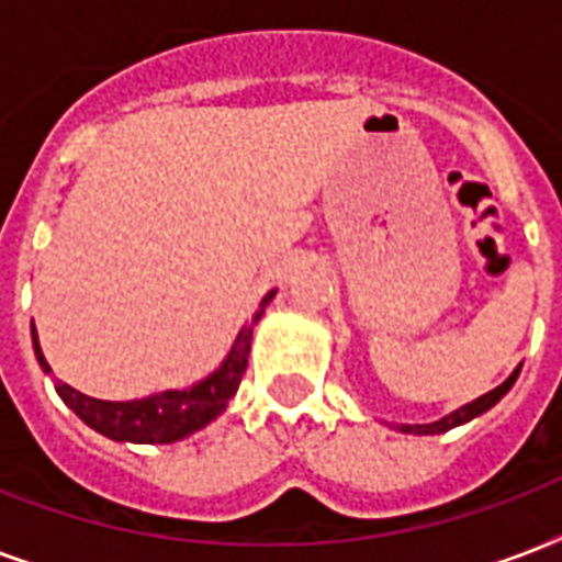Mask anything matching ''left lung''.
I'll return each instance as SVG.
<instances>
[{"instance_id": "obj_1", "label": "left lung", "mask_w": 562, "mask_h": 562, "mask_svg": "<svg viewBox=\"0 0 562 562\" xmlns=\"http://www.w3.org/2000/svg\"><path fill=\"white\" fill-rule=\"evenodd\" d=\"M519 370H522V368H516L514 373L507 375V382L498 384L496 391L484 393V396H479V400H472L470 405H463V408L452 411L449 417L437 419V423H428V426H402V431H414V435H440V431H449V428L461 426V423H470L472 417H479V414H484L487 408H493V405H496V402L502 400V396H505L510 387H514Z\"/></svg>"}]
</instances>
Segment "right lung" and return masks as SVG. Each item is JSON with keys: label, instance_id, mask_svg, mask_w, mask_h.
I'll use <instances>...</instances> for the list:
<instances>
[{"label": "right lung", "instance_id": "right-lung-1", "mask_svg": "<svg viewBox=\"0 0 562 562\" xmlns=\"http://www.w3.org/2000/svg\"><path fill=\"white\" fill-rule=\"evenodd\" d=\"M273 291L262 300V306L254 315V321L238 333L233 350L224 359L218 370L206 375L203 382L192 384L187 391H162L154 393L148 400H131V402H108L92 400L87 393H78L69 384L57 382V393L78 417L92 426L101 435L113 437V440H131V443H175L180 437L192 435L203 428L210 419H215L221 411L227 408L229 396L238 391V382L245 375L247 356H250V338H254V324L262 317L265 306L271 303ZM31 338H34V352H37L40 368H48L40 350L37 329L31 326Z\"/></svg>", "mask_w": 562, "mask_h": 562}]
</instances>
